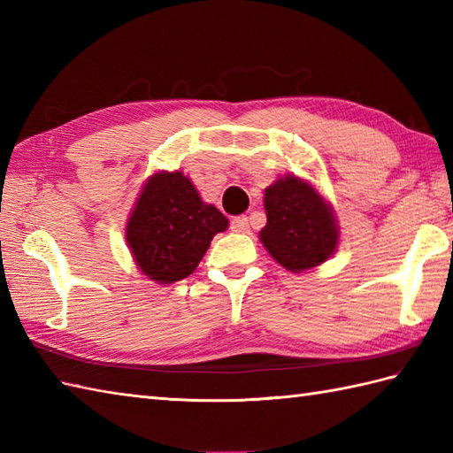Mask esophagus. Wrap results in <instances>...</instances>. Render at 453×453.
Instances as JSON below:
<instances>
[{"instance_id": "1", "label": "esophagus", "mask_w": 453, "mask_h": 453, "mask_svg": "<svg viewBox=\"0 0 453 453\" xmlns=\"http://www.w3.org/2000/svg\"><path fill=\"white\" fill-rule=\"evenodd\" d=\"M232 232L235 234H247L249 232V218L247 216H237L232 219Z\"/></svg>"}]
</instances>
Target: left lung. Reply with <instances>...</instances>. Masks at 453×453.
<instances>
[{"mask_svg":"<svg viewBox=\"0 0 453 453\" xmlns=\"http://www.w3.org/2000/svg\"><path fill=\"white\" fill-rule=\"evenodd\" d=\"M266 226L263 245L286 271L302 273L319 266L339 243L333 208L313 185L288 175L265 190Z\"/></svg>","mask_w":453,"mask_h":453,"instance_id":"8db88e82","label":"left lung"}]
</instances>
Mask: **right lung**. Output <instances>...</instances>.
<instances>
[{
  "mask_svg": "<svg viewBox=\"0 0 453 453\" xmlns=\"http://www.w3.org/2000/svg\"><path fill=\"white\" fill-rule=\"evenodd\" d=\"M227 218L202 202L180 171H159L143 185L127 221V243L140 271L157 284H173L196 271Z\"/></svg>",
  "mask_w": 453,
  "mask_h": 453,
  "instance_id": "obj_1",
  "label": "right lung"
}]
</instances>
